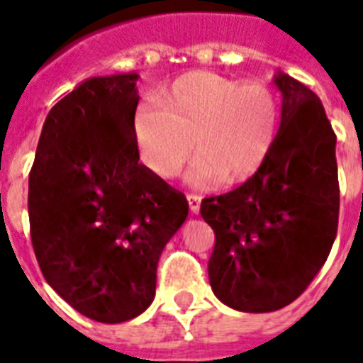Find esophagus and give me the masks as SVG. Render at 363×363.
<instances>
[{
  "label": "esophagus",
  "instance_id": "1",
  "mask_svg": "<svg viewBox=\"0 0 363 363\" xmlns=\"http://www.w3.org/2000/svg\"><path fill=\"white\" fill-rule=\"evenodd\" d=\"M187 200H189L191 216H199V211H200V196L199 195H193V193H189V195H187Z\"/></svg>",
  "mask_w": 363,
  "mask_h": 363
}]
</instances>
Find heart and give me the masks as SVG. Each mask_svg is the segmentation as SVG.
<instances>
[{"instance_id": "heart-1", "label": "heart", "mask_w": 363, "mask_h": 363, "mask_svg": "<svg viewBox=\"0 0 363 363\" xmlns=\"http://www.w3.org/2000/svg\"><path fill=\"white\" fill-rule=\"evenodd\" d=\"M277 116V99L266 84L193 72L174 82L157 112L136 114L135 135L142 161L157 178H176L193 146V182L238 185L268 155Z\"/></svg>"}]
</instances>
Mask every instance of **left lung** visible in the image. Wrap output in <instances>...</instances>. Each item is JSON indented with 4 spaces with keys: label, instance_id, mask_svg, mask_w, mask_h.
<instances>
[{
    "label": "left lung",
    "instance_id": "8db88e82",
    "mask_svg": "<svg viewBox=\"0 0 363 363\" xmlns=\"http://www.w3.org/2000/svg\"><path fill=\"white\" fill-rule=\"evenodd\" d=\"M274 84L283 97L281 125L266 159L245 184L200 204L216 232L211 291L245 313L277 311L296 300L337 234L335 133L307 86L281 71Z\"/></svg>",
    "mask_w": 363,
    "mask_h": 363
}]
</instances>
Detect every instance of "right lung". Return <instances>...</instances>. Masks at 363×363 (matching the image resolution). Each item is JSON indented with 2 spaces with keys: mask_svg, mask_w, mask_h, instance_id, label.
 Masks as SVG:
<instances>
[{
  "mask_svg": "<svg viewBox=\"0 0 363 363\" xmlns=\"http://www.w3.org/2000/svg\"><path fill=\"white\" fill-rule=\"evenodd\" d=\"M136 80L88 78L57 101L30 172L31 243L46 283L106 324L150 307L159 257L189 213L184 193L138 163Z\"/></svg>",
  "mask_w": 363,
  "mask_h": 363,
  "instance_id": "right-lung-1",
  "label": "right lung"
}]
</instances>
